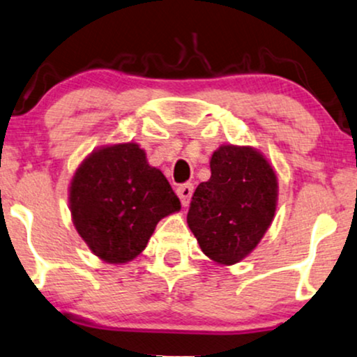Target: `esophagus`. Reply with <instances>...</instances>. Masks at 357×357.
I'll return each instance as SVG.
<instances>
[{
    "mask_svg": "<svg viewBox=\"0 0 357 357\" xmlns=\"http://www.w3.org/2000/svg\"><path fill=\"white\" fill-rule=\"evenodd\" d=\"M192 189H194L192 184H181V186L176 189V194H178V197L181 199V204L184 207L189 204V199H191L192 196Z\"/></svg>",
    "mask_w": 357,
    "mask_h": 357,
    "instance_id": "esophagus-1",
    "label": "esophagus"
}]
</instances>
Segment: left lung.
Listing matches in <instances>:
<instances>
[{"instance_id":"8db88e82","label":"left lung","mask_w":357,"mask_h":357,"mask_svg":"<svg viewBox=\"0 0 357 357\" xmlns=\"http://www.w3.org/2000/svg\"><path fill=\"white\" fill-rule=\"evenodd\" d=\"M211 178L192 194L188 225L202 254L236 265L255 250L273 222L277 171L249 145H220L211 156Z\"/></svg>"}]
</instances>
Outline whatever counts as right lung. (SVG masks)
Returning a JSON list of instances; mask_svg holds the SVG:
<instances>
[{
    "label": "right lung",
    "instance_id": "add662e5",
    "mask_svg": "<svg viewBox=\"0 0 357 357\" xmlns=\"http://www.w3.org/2000/svg\"><path fill=\"white\" fill-rule=\"evenodd\" d=\"M69 209L92 254L123 265L145 250L156 224L181 202L165 174L148 163L146 151L125 142L84 158L69 184Z\"/></svg>",
    "mask_w": 357,
    "mask_h": 357
}]
</instances>
